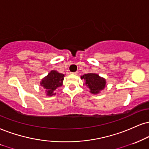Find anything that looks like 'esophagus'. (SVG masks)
<instances>
[{
	"instance_id": "1",
	"label": "esophagus",
	"mask_w": 149,
	"mask_h": 149,
	"mask_svg": "<svg viewBox=\"0 0 149 149\" xmlns=\"http://www.w3.org/2000/svg\"><path fill=\"white\" fill-rule=\"evenodd\" d=\"M78 72H79L77 71V72H72V74H78Z\"/></svg>"
}]
</instances>
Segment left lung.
Wrapping results in <instances>:
<instances>
[{"label":"left lung","mask_w":149,"mask_h":149,"mask_svg":"<svg viewBox=\"0 0 149 149\" xmlns=\"http://www.w3.org/2000/svg\"><path fill=\"white\" fill-rule=\"evenodd\" d=\"M81 79L85 81V84L90 89V92L92 94H98L106 87L105 79L101 77L95 73L85 74L81 77Z\"/></svg>","instance_id":"1"}]
</instances>
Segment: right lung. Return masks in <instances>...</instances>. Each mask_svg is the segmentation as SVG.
<instances>
[{
  "label": "right lung",
  "instance_id": "1",
  "mask_svg": "<svg viewBox=\"0 0 149 149\" xmlns=\"http://www.w3.org/2000/svg\"><path fill=\"white\" fill-rule=\"evenodd\" d=\"M65 75L58 72L56 70H52L46 77L41 81V86L45 89L47 96H52L56 95L54 91L58 87L63 85V81Z\"/></svg>",
  "mask_w": 149,
  "mask_h": 149
}]
</instances>
